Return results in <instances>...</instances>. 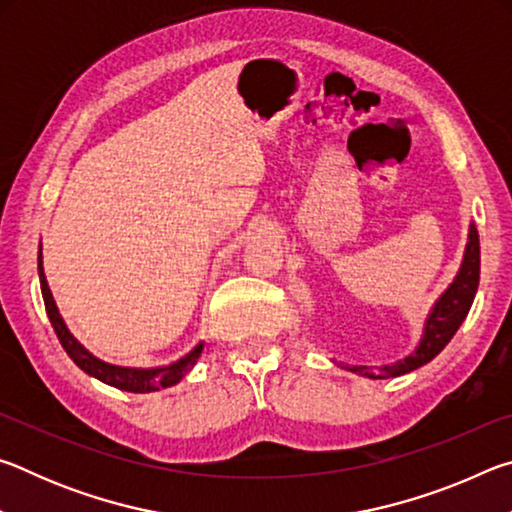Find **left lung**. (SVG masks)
<instances>
[{
	"label": "left lung",
	"instance_id": "1",
	"mask_svg": "<svg viewBox=\"0 0 512 512\" xmlns=\"http://www.w3.org/2000/svg\"><path fill=\"white\" fill-rule=\"evenodd\" d=\"M479 273H481V248H479V232L476 225L470 223L467 230V244L463 253V262L458 273L449 287L440 293V298L433 302L427 318H424L422 336L415 348L406 354V357L397 359L393 363H381V366H354V363H343L332 359L336 366L343 370L354 372V375L368 377V379H388L400 377L406 372L418 370L424 363H429L433 357L443 352L445 345L452 341V336L463 325V320L470 311L476 289H479Z\"/></svg>",
	"mask_w": 512,
	"mask_h": 512
}]
</instances>
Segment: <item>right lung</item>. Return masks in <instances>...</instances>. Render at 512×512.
Here are the masks:
<instances>
[{
	"label": "right lung",
	"instance_id": "1",
	"mask_svg": "<svg viewBox=\"0 0 512 512\" xmlns=\"http://www.w3.org/2000/svg\"><path fill=\"white\" fill-rule=\"evenodd\" d=\"M38 277H40V291H42V300H45L49 323L54 327V332L58 336L60 345H63V350L67 352V357L72 359L83 372H88L90 377L103 381V384L115 386L119 391H128V393H153V391H160V388L176 386L178 381L196 366L198 357H201L205 341L194 345V348L187 354H183L180 359L158 368H128V366H115V363L101 361L74 339V334L69 332L63 316H60L56 300L51 296V289L47 284L45 266H42V244L38 250Z\"/></svg>",
	"mask_w": 512,
	"mask_h": 512
}]
</instances>
